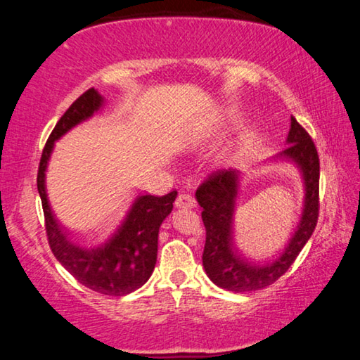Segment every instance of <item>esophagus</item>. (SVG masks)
<instances>
[{
	"mask_svg": "<svg viewBox=\"0 0 360 360\" xmlns=\"http://www.w3.org/2000/svg\"><path fill=\"white\" fill-rule=\"evenodd\" d=\"M176 208H195V205H197V202H195V198L192 197V195L188 193H179L178 198H176Z\"/></svg>",
	"mask_w": 360,
	"mask_h": 360,
	"instance_id": "obj_1",
	"label": "esophagus"
}]
</instances>
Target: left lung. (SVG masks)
<instances>
[{
	"mask_svg": "<svg viewBox=\"0 0 360 360\" xmlns=\"http://www.w3.org/2000/svg\"><path fill=\"white\" fill-rule=\"evenodd\" d=\"M283 152L270 162H289L300 172L303 181V208L295 231L275 260L254 264L241 257L235 249L233 221L236 200L240 195L241 173L229 168L212 173L198 187L195 198L202 206V219L206 229L203 268L206 275L219 288L240 294L265 289L283 276L294 264L297 255L313 235L319 214V157L313 139L290 117V130Z\"/></svg>",
	"mask_w": 360,
	"mask_h": 360,
	"instance_id": "obj_1",
	"label": "left lung"
}]
</instances>
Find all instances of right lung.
<instances>
[{"label": "right lung", "mask_w": 360, "mask_h": 360, "mask_svg": "<svg viewBox=\"0 0 360 360\" xmlns=\"http://www.w3.org/2000/svg\"><path fill=\"white\" fill-rule=\"evenodd\" d=\"M105 105L106 100L95 89H89L60 117L42 150L38 192L44 210L49 245L56 259L85 288L103 295L122 297L141 288L154 271L158 229L172 212L178 192L173 191L163 197L138 195L129 211L105 235L77 238L58 224L46 191V173L56 141L94 117Z\"/></svg>", "instance_id": "right-lung-1"}]
</instances>
